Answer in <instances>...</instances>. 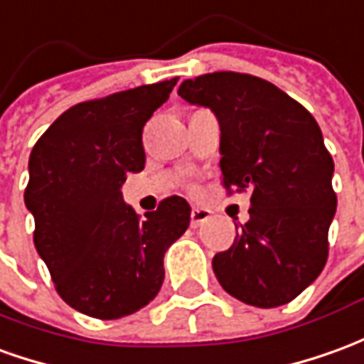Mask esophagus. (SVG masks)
I'll return each instance as SVG.
<instances>
[{
	"mask_svg": "<svg viewBox=\"0 0 364 364\" xmlns=\"http://www.w3.org/2000/svg\"><path fill=\"white\" fill-rule=\"evenodd\" d=\"M208 218H210V210H208V208L193 207V210H191V226H193V228H197V226H200L203 223H207Z\"/></svg>",
	"mask_w": 364,
	"mask_h": 364,
	"instance_id": "1",
	"label": "esophagus"
}]
</instances>
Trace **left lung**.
Instances as JSON below:
<instances>
[{
    "label": "left lung",
    "mask_w": 364,
    "mask_h": 364,
    "mask_svg": "<svg viewBox=\"0 0 364 364\" xmlns=\"http://www.w3.org/2000/svg\"><path fill=\"white\" fill-rule=\"evenodd\" d=\"M177 94L215 112L226 191H252L250 218L213 258L215 276L248 306L288 304L315 282L329 254L337 195L321 129L301 104L252 75L210 73L183 80Z\"/></svg>",
    "instance_id": "obj_1"
}]
</instances>
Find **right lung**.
<instances>
[{
    "label": "right lung",
    "instance_id": "add662e5",
    "mask_svg": "<svg viewBox=\"0 0 364 364\" xmlns=\"http://www.w3.org/2000/svg\"><path fill=\"white\" fill-rule=\"evenodd\" d=\"M175 85L76 104L33 147L25 207L35 248L58 296L80 314L120 319L147 306L164 284L167 248L189 226L183 197H167L144 220L122 199L126 175L146 165L144 126Z\"/></svg>",
    "mask_w": 364,
    "mask_h": 364
}]
</instances>
